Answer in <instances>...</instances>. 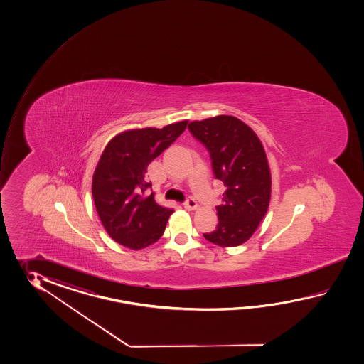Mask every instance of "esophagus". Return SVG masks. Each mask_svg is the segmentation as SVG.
Instances as JSON below:
<instances>
[{"instance_id": "34e87169", "label": "esophagus", "mask_w": 364, "mask_h": 364, "mask_svg": "<svg viewBox=\"0 0 364 364\" xmlns=\"http://www.w3.org/2000/svg\"><path fill=\"white\" fill-rule=\"evenodd\" d=\"M183 205H185V208L188 209V210H195V209H198V203H196L195 199H193V198H188V199L183 203Z\"/></svg>"}]
</instances>
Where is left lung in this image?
Wrapping results in <instances>:
<instances>
[{
	"label": "left lung",
	"mask_w": 364,
	"mask_h": 364,
	"mask_svg": "<svg viewBox=\"0 0 364 364\" xmlns=\"http://www.w3.org/2000/svg\"><path fill=\"white\" fill-rule=\"evenodd\" d=\"M188 130L208 149L215 177L225 186L216 229L203 235L221 247L240 246L252 237L271 201L263 144L250 126L232 116L193 121Z\"/></svg>",
	"instance_id": "1"
}]
</instances>
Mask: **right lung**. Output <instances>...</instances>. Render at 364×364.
Segmentation results:
<instances>
[{
    "label": "right lung",
    "instance_id": "right-lung-1",
    "mask_svg": "<svg viewBox=\"0 0 364 364\" xmlns=\"http://www.w3.org/2000/svg\"><path fill=\"white\" fill-rule=\"evenodd\" d=\"M188 121L127 130L109 141L95 169L92 196L101 224L112 240L132 250L161 238L173 209L144 195L147 166L185 132Z\"/></svg>",
    "mask_w": 364,
    "mask_h": 364
}]
</instances>
